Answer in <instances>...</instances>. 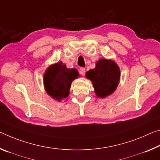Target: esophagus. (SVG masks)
<instances>
[{
    "instance_id": "obj_1",
    "label": "esophagus",
    "mask_w": 160,
    "mask_h": 160,
    "mask_svg": "<svg viewBox=\"0 0 160 160\" xmlns=\"http://www.w3.org/2000/svg\"><path fill=\"white\" fill-rule=\"evenodd\" d=\"M79 72L81 75L84 76L85 74V68H80L79 69Z\"/></svg>"
}]
</instances>
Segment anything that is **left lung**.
<instances>
[{"label":"left lung","mask_w":160,"mask_h":160,"mask_svg":"<svg viewBox=\"0 0 160 160\" xmlns=\"http://www.w3.org/2000/svg\"><path fill=\"white\" fill-rule=\"evenodd\" d=\"M120 69L115 62L99 60L96 67L86 73V78L92 81L96 95L105 98L115 90L120 81Z\"/></svg>","instance_id":"8db88e82"}]
</instances>
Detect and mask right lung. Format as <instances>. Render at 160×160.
I'll list each match as a JSON object with an SVG mask.
<instances>
[{"label": "right lung", "mask_w": 160, "mask_h": 160, "mask_svg": "<svg viewBox=\"0 0 160 160\" xmlns=\"http://www.w3.org/2000/svg\"><path fill=\"white\" fill-rule=\"evenodd\" d=\"M76 69H68L62 62L51 65L44 75L45 88L48 95L60 100L67 98L72 80L78 77Z\"/></svg>", "instance_id": "obj_1"}]
</instances>
